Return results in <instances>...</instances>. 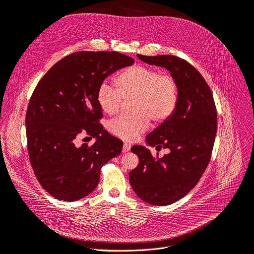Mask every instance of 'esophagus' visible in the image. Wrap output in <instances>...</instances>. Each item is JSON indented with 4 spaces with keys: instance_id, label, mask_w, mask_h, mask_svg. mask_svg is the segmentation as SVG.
<instances>
[{
    "instance_id": "1",
    "label": "esophagus",
    "mask_w": 254,
    "mask_h": 254,
    "mask_svg": "<svg viewBox=\"0 0 254 254\" xmlns=\"http://www.w3.org/2000/svg\"><path fill=\"white\" fill-rule=\"evenodd\" d=\"M130 149V145L128 144V143H124V148H123V151L124 152H127V151H128Z\"/></svg>"
}]
</instances>
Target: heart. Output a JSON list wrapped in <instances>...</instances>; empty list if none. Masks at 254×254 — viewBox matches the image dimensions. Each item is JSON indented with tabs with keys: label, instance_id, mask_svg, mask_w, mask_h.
Instances as JSON below:
<instances>
[{
	"label": "heart",
	"instance_id": "heart-1",
	"mask_svg": "<svg viewBox=\"0 0 254 254\" xmlns=\"http://www.w3.org/2000/svg\"><path fill=\"white\" fill-rule=\"evenodd\" d=\"M116 88L103 83L95 101L105 114H116L124 101H130L129 115L119 116L109 124L111 133L126 141H134L148 128L150 120L162 125L175 113L180 101L179 83L170 74L144 65H133L116 75Z\"/></svg>",
	"mask_w": 254,
	"mask_h": 254
}]
</instances>
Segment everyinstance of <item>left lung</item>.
Masks as SVG:
<instances>
[{
	"instance_id": "1",
	"label": "left lung",
	"mask_w": 254,
	"mask_h": 254,
	"mask_svg": "<svg viewBox=\"0 0 254 254\" xmlns=\"http://www.w3.org/2000/svg\"><path fill=\"white\" fill-rule=\"evenodd\" d=\"M137 57L168 69L180 87L173 116L146 136L149 145L168 148L169 153L159 158L144 146L130 149L139 158L128 176L131 188L147 203L167 205L188 194L206 169L217 131V110L208 85L189 62L171 55Z\"/></svg>"
}]
</instances>
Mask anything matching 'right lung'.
I'll return each instance as SVG.
<instances>
[{"label": "right lung", "mask_w": 254, "mask_h": 254, "mask_svg": "<svg viewBox=\"0 0 254 254\" xmlns=\"http://www.w3.org/2000/svg\"><path fill=\"white\" fill-rule=\"evenodd\" d=\"M133 63L118 52H75L53 65L33 91L26 114L28 153L37 181L56 199L89 195L101 168L121 152L123 142L100 124L95 94L108 75ZM81 134L97 141L78 147Z\"/></svg>", "instance_id": "right-lung-1"}]
</instances>
